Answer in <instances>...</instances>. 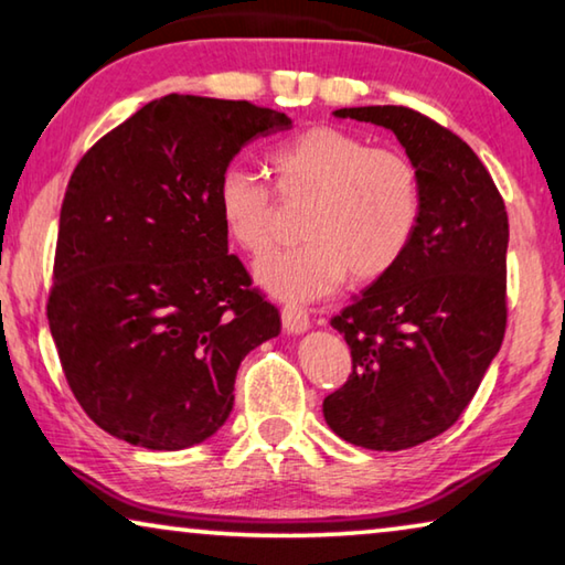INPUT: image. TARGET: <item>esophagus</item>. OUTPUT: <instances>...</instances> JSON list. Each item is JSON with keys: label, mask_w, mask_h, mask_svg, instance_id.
Masks as SVG:
<instances>
[{"label": "esophagus", "mask_w": 565, "mask_h": 565, "mask_svg": "<svg viewBox=\"0 0 565 565\" xmlns=\"http://www.w3.org/2000/svg\"><path fill=\"white\" fill-rule=\"evenodd\" d=\"M281 323H284V329L289 331V333H303L306 329L311 327L309 311H306L303 306L286 303L284 309H281Z\"/></svg>", "instance_id": "obj_1"}]
</instances>
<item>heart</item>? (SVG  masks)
Returning a JSON list of instances; mask_svg holds the SVG:
<instances>
[{"label":"heart","mask_w":565,"mask_h":565,"mask_svg":"<svg viewBox=\"0 0 565 565\" xmlns=\"http://www.w3.org/2000/svg\"><path fill=\"white\" fill-rule=\"evenodd\" d=\"M266 169L284 204L309 199L299 224L306 242L256 266L266 291L289 301L319 299L349 271L356 281H376L406 256L420 218V177L406 154L313 124L276 145ZM214 206L226 236L246 256L264 259L271 252L279 212L266 181L226 169Z\"/></svg>","instance_id":"b5f03b06"}]
</instances>
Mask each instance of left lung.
Listing matches in <instances>:
<instances>
[{
	"instance_id": "obj_1",
	"label": "left lung",
	"mask_w": 565,
	"mask_h": 565,
	"mask_svg": "<svg viewBox=\"0 0 565 565\" xmlns=\"http://www.w3.org/2000/svg\"><path fill=\"white\" fill-rule=\"evenodd\" d=\"M337 117L391 129L420 177V218L394 271L331 327L351 349L347 384L323 398L331 431L371 451H404L451 428L501 349L509 214L476 151L408 107Z\"/></svg>"
}]
</instances>
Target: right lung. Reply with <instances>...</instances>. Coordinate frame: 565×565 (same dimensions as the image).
Masks as SVG:
<instances>
[{"instance_id":"1","label":"right lung","mask_w":565,"mask_h":565,"mask_svg":"<svg viewBox=\"0 0 565 565\" xmlns=\"http://www.w3.org/2000/svg\"><path fill=\"white\" fill-rule=\"evenodd\" d=\"M291 119L252 102L167 94L74 167L60 214L52 339L94 424L151 451L214 436L248 351L279 309L228 254L216 181L246 141Z\"/></svg>"}]
</instances>
